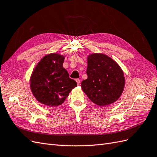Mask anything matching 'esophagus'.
<instances>
[{
	"label": "esophagus",
	"instance_id": "34e87169",
	"mask_svg": "<svg viewBox=\"0 0 157 157\" xmlns=\"http://www.w3.org/2000/svg\"><path fill=\"white\" fill-rule=\"evenodd\" d=\"M76 82H77V84L78 85H80V80L79 79H76Z\"/></svg>",
	"mask_w": 157,
	"mask_h": 157
}]
</instances>
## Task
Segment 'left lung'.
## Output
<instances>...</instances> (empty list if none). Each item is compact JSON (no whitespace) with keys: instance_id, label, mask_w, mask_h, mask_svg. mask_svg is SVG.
Masks as SVG:
<instances>
[{"instance_id":"obj_1","label":"left lung","mask_w":157,"mask_h":157,"mask_svg":"<svg viewBox=\"0 0 157 157\" xmlns=\"http://www.w3.org/2000/svg\"><path fill=\"white\" fill-rule=\"evenodd\" d=\"M87 62L88 78L81 82L83 92L99 106L117 101L125 86L124 72L120 65L102 53L89 54Z\"/></svg>"}]
</instances>
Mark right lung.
<instances>
[{
    "instance_id": "obj_1",
    "label": "right lung",
    "mask_w": 157,
    "mask_h": 157,
    "mask_svg": "<svg viewBox=\"0 0 157 157\" xmlns=\"http://www.w3.org/2000/svg\"><path fill=\"white\" fill-rule=\"evenodd\" d=\"M65 56L51 53L44 56L33 69L30 88L33 96L42 104L56 107L62 104L77 86L63 67Z\"/></svg>"
}]
</instances>
